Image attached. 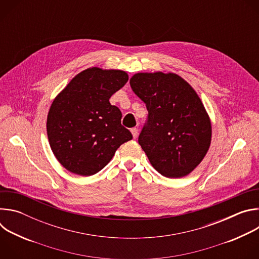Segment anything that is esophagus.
Returning <instances> with one entry per match:
<instances>
[{"label": "esophagus", "instance_id": "esophagus-1", "mask_svg": "<svg viewBox=\"0 0 259 259\" xmlns=\"http://www.w3.org/2000/svg\"><path fill=\"white\" fill-rule=\"evenodd\" d=\"M131 133L133 135V138L135 139L137 136H138V129L137 128H132L131 129Z\"/></svg>", "mask_w": 259, "mask_h": 259}]
</instances>
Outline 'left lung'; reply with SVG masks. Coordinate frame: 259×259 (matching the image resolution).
Segmentation results:
<instances>
[{
  "mask_svg": "<svg viewBox=\"0 0 259 259\" xmlns=\"http://www.w3.org/2000/svg\"><path fill=\"white\" fill-rule=\"evenodd\" d=\"M130 86L149 112L138 137L141 149L162 175L187 176L202 162L211 143L210 118L199 95L173 72H138Z\"/></svg>",
  "mask_w": 259,
  "mask_h": 259,
  "instance_id": "obj_1",
  "label": "left lung"
}]
</instances>
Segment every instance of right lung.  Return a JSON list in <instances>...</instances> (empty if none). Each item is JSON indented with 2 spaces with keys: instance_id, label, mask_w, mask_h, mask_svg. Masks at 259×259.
Instances as JSON below:
<instances>
[{
  "instance_id": "obj_1",
  "label": "right lung",
  "mask_w": 259,
  "mask_h": 259,
  "mask_svg": "<svg viewBox=\"0 0 259 259\" xmlns=\"http://www.w3.org/2000/svg\"><path fill=\"white\" fill-rule=\"evenodd\" d=\"M127 81L126 71L90 67L53 100L47 117L48 139L54 156L69 172L96 174L121 144L132 139L121 124V110L109 103Z\"/></svg>"
}]
</instances>
